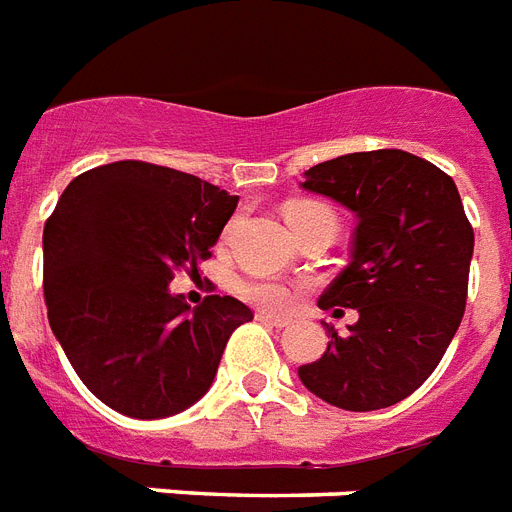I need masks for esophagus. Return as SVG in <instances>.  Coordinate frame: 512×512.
<instances>
[{
    "instance_id": "obj_1",
    "label": "esophagus",
    "mask_w": 512,
    "mask_h": 512,
    "mask_svg": "<svg viewBox=\"0 0 512 512\" xmlns=\"http://www.w3.org/2000/svg\"><path fill=\"white\" fill-rule=\"evenodd\" d=\"M256 320L267 322V325H275V327H288L290 325L288 317H280V314H267V312L256 314Z\"/></svg>"
}]
</instances>
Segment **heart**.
Instances as JSON below:
<instances>
[{"mask_svg": "<svg viewBox=\"0 0 512 512\" xmlns=\"http://www.w3.org/2000/svg\"><path fill=\"white\" fill-rule=\"evenodd\" d=\"M327 214L333 216V211L322 203H293L288 206L285 216H288V224H298L301 219H309V216ZM240 296L251 304L261 306V309H285L290 304V290L285 285L275 280H267V277H251V280H243L237 285Z\"/></svg>", "mask_w": 512, "mask_h": 512, "instance_id": "heart-1", "label": "heart"}]
</instances>
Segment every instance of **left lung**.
I'll return each mask as SVG.
<instances>
[{
  "label": "left lung",
  "mask_w": 512,
  "mask_h": 512,
  "mask_svg": "<svg viewBox=\"0 0 512 512\" xmlns=\"http://www.w3.org/2000/svg\"><path fill=\"white\" fill-rule=\"evenodd\" d=\"M301 187L357 216L351 261L320 309H357L349 333L327 327V351L298 378L322 402L383 410L423 386L455 338L468 298L473 227L452 177L404 150L317 163Z\"/></svg>",
  "instance_id": "8db88e82"
}]
</instances>
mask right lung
<instances>
[{
    "label": "right lung",
    "instance_id": "1",
    "mask_svg": "<svg viewBox=\"0 0 512 512\" xmlns=\"http://www.w3.org/2000/svg\"><path fill=\"white\" fill-rule=\"evenodd\" d=\"M235 208L237 195L145 161L89 169L60 195L44 224L49 327L110 410L169 418L211 388L253 312L232 296L190 309L169 282L198 275Z\"/></svg>",
    "mask_w": 512,
    "mask_h": 512
}]
</instances>
